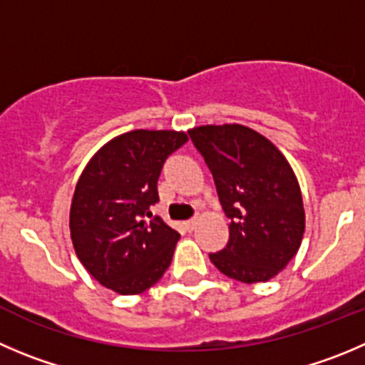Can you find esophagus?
Instances as JSON below:
<instances>
[{"label":"esophagus","mask_w":365,"mask_h":365,"mask_svg":"<svg viewBox=\"0 0 365 365\" xmlns=\"http://www.w3.org/2000/svg\"><path fill=\"white\" fill-rule=\"evenodd\" d=\"M197 224H199V220H197V218H193V220L185 222V227L188 229V231H195V229H197Z\"/></svg>","instance_id":"34e87169"}]
</instances>
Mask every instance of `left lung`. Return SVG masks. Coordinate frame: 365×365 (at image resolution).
<instances>
[{
    "label": "left lung",
    "instance_id": "1",
    "mask_svg": "<svg viewBox=\"0 0 365 365\" xmlns=\"http://www.w3.org/2000/svg\"><path fill=\"white\" fill-rule=\"evenodd\" d=\"M188 134L231 220L227 245L210 259L242 283L269 281L303 240V197L292 166L276 145L245 125H202Z\"/></svg>",
    "mask_w": 365,
    "mask_h": 365
}]
</instances>
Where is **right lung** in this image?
I'll list each match as a JSON object with an SVG mask.
<instances>
[{
    "label": "right lung",
    "mask_w": 365,
    "mask_h": 365,
    "mask_svg": "<svg viewBox=\"0 0 365 365\" xmlns=\"http://www.w3.org/2000/svg\"><path fill=\"white\" fill-rule=\"evenodd\" d=\"M186 141L177 130L125 133L93 155L76 182L73 247L88 272L121 296L150 289L172 262L179 232L152 217L150 206L159 200L163 165Z\"/></svg>",
    "instance_id": "obj_1"
}]
</instances>
